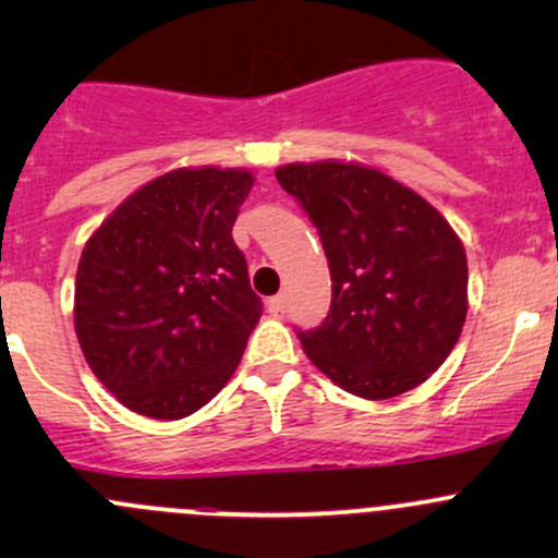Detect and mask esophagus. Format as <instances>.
<instances>
[{
	"mask_svg": "<svg viewBox=\"0 0 558 558\" xmlns=\"http://www.w3.org/2000/svg\"><path fill=\"white\" fill-rule=\"evenodd\" d=\"M267 307H269V313H283L286 311V294H275V296H269L267 300Z\"/></svg>",
	"mask_w": 558,
	"mask_h": 558,
	"instance_id": "1",
	"label": "esophagus"
}]
</instances>
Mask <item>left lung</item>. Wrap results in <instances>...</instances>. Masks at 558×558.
<instances>
[{
  "label": "left lung",
  "instance_id": "8db88e82",
  "mask_svg": "<svg viewBox=\"0 0 558 558\" xmlns=\"http://www.w3.org/2000/svg\"><path fill=\"white\" fill-rule=\"evenodd\" d=\"M275 178L311 216L331 272L329 315L296 329L307 359L364 399L424 384L466 318V253L451 223L373 167L315 161Z\"/></svg>",
  "mask_w": 558,
  "mask_h": 558
}]
</instances>
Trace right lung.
<instances>
[{
	"mask_svg": "<svg viewBox=\"0 0 558 558\" xmlns=\"http://www.w3.org/2000/svg\"><path fill=\"white\" fill-rule=\"evenodd\" d=\"M245 170H174L92 234L75 278L83 356L123 408L178 421L210 402L262 318L232 227Z\"/></svg>",
	"mask_w": 558,
	"mask_h": 558,
	"instance_id": "add662e5",
	"label": "right lung"
}]
</instances>
